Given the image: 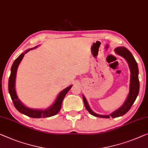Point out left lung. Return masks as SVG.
Wrapping results in <instances>:
<instances>
[{
  "label": "left lung",
  "instance_id": "obj_1",
  "mask_svg": "<svg viewBox=\"0 0 148 148\" xmlns=\"http://www.w3.org/2000/svg\"><path fill=\"white\" fill-rule=\"evenodd\" d=\"M115 52L117 54H118L119 56L123 57L127 61L129 65L130 70L131 72L129 94L127 95L126 100L122 105V106H120L118 110H115V111L109 114V115H100V114H98L92 111V109L89 106V105H88V103L85 96L82 95V98L86 108L89 112L90 114L96 117H99V118H110V117H112V118H114L124 115L131 108L132 106L133 105V103L135 102L136 99L138 95L139 90H140V82H139L138 78L139 70L138 64L136 62L135 58H134L133 55L132 54V53L126 48L123 47V46L116 48Z\"/></svg>",
  "mask_w": 148,
  "mask_h": 148
}]
</instances>
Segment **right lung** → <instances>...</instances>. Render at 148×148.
<instances>
[{"label": "right lung", "instance_id": "1", "mask_svg": "<svg viewBox=\"0 0 148 148\" xmlns=\"http://www.w3.org/2000/svg\"><path fill=\"white\" fill-rule=\"evenodd\" d=\"M36 47L37 46L26 50L24 53H22L16 60L14 61L12 67H11L10 75L9 77V80H8V92H9L11 99H12L15 108L21 114H23L26 116L33 118H48V117L53 116L58 113L61 109L62 103L64 98L65 96L66 95L68 92L70 90V88H72V86L70 85L68 87L66 88L65 89H64L62 91H61L59 93L58 96H57L54 103H53L51 106L48 107L46 109H33L26 107L25 105H24V103L18 98L16 90H15V81H16V72L18 67L20 63H21V60H23V57L26 53H27L30 50L34 49V48Z\"/></svg>", "mask_w": 148, "mask_h": 148}]
</instances>
